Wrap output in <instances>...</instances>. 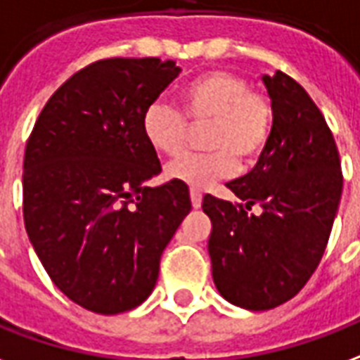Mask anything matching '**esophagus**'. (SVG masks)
<instances>
[{"label":"esophagus","instance_id":"1","mask_svg":"<svg viewBox=\"0 0 360 360\" xmlns=\"http://www.w3.org/2000/svg\"><path fill=\"white\" fill-rule=\"evenodd\" d=\"M190 195H191V205H193V209H199V207H201V201H203V198H201V191L191 188Z\"/></svg>","mask_w":360,"mask_h":360}]
</instances>
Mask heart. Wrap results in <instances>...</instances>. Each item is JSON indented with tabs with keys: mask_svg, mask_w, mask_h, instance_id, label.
<instances>
[{
	"mask_svg": "<svg viewBox=\"0 0 360 360\" xmlns=\"http://www.w3.org/2000/svg\"><path fill=\"white\" fill-rule=\"evenodd\" d=\"M180 97L184 112L162 99L146 109L141 119L146 140L155 151L176 157L188 143L189 124H209L205 146L211 151L169 162L165 176L205 190L214 180L232 176L240 161L251 167L263 157L274 130V107L264 94L251 90L243 76L209 70L186 84Z\"/></svg>",
	"mask_w": 360,
	"mask_h": 360,
	"instance_id": "b5f03b06",
	"label": "heart"
}]
</instances>
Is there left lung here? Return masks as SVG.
Returning <instances> with one entry per match:
<instances>
[{"mask_svg": "<svg viewBox=\"0 0 360 360\" xmlns=\"http://www.w3.org/2000/svg\"><path fill=\"white\" fill-rule=\"evenodd\" d=\"M263 82L274 107L269 148L249 174L226 184L240 203L207 193L201 205L212 224L214 285L249 311L282 305L309 282L343 188L338 146L311 96L280 70Z\"/></svg>", "mask_w": 360, "mask_h": 360, "instance_id": "8db88e82", "label": "left lung"}]
</instances>
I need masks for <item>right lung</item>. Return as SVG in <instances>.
Wrapping results in <instances>:
<instances>
[{
  "label": "right lung",
  "instance_id": "obj_1",
  "mask_svg": "<svg viewBox=\"0 0 360 360\" xmlns=\"http://www.w3.org/2000/svg\"><path fill=\"white\" fill-rule=\"evenodd\" d=\"M178 75L157 57L91 63L49 97L26 141V234L53 284L91 313H124L149 297L191 211L186 184H146L161 162L141 119Z\"/></svg>",
  "mask_w": 360,
  "mask_h": 360
}]
</instances>
